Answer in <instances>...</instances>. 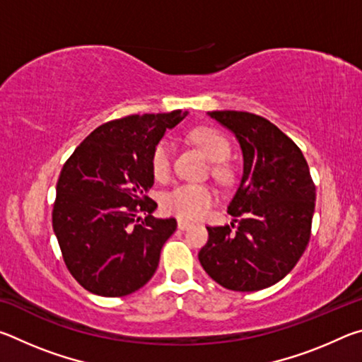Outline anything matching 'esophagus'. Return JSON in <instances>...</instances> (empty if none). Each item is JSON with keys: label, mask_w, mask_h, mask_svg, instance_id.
Masks as SVG:
<instances>
[{"label": "esophagus", "mask_w": 362, "mask_h": 362, "mask_svg": "<svg viewBox=\"0 0 362 362\" xmlns=\"http://www.w3.org/2000/svg\"><path fill=\"white\" fill-rule=\"evenodd\" d=\"M177 226H179V230H187V228H189V226H192V223L187 222V220L179 218V220H177Z\"/></svg>", "instance_id": "1"}]
</instances>
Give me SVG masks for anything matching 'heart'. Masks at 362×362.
<instances>
[{
  "mask_svg": "<svg viewBox=\"0 0 362 362\" xmlns=\"http://www.w3.org/2000/svg\"><path fill=\"white\" fill-rule=\"evenodd\" d=\"M192 139L196 145H199L207 158L214 163H222L230 156L231 146L222 134L203 127L192 134ZM151 173L158 180L168 179L173 168V145L169 140H161L151 153ZM216 175L222 177L223 170L216 168ZM214 192L206 185H193V183H185L170 189L163 196V209L177 216L180 218H198L203 216V212L214 203Z\"/></svg>",
  "mask_w": 362,
  "mask_h": 362,
  "instance_id": "heart-1",
  "label": "heart"
}]
</instances>
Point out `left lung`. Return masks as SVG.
I'll return each mask as SVG.
<instances>
[{"instance_id": "8db88e82", "label": "left lung", "mask_w": 362, "mask_h": 362, "mask_svg": "<svg viewBox=\"0 0 362 362\" xmlns=\"http://www.w3.org/2000/svg\"><path fill=\"white\" fill-rule=\"evenodd\" d=\"M235 134L243 179L228 206L235 223L207 226L199 262L225 289L254 292L276 284L308 246L316 187L302 150L273 122L247 112H209Z\"/></svg>"}]
</instances>
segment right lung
Returning a JSON list of instances; mask_svg holds the SVG:
<instances>
[{
  "mask_svg": "<svg viewBox=\"0 0 362 362\" xmlns=\"http://www.w3.org/2000/svg\"><path fill=\"white\" fill-rule=\"evenodd\" d=\"M188 113L131 115L94 129L66 159L52 209L66 268L86 291L124 297L155 274L159 254L177 228L156 218L146 196L155 183L153 148ZM148 213L142 223L138 214Z\"/></svg>",
  "mask_w": 362,
  "mask_h": 362,
  "instance_id": "right-lung-1",
  "label": "right lung"
}]
</instances>
